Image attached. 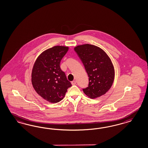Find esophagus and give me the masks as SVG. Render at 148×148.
I'll return each instance as SVG.
<instances>
[{
  "mask_svg": "<svg viewBox=\"0 0 148 148\" xmlns=\"http://www.w3.org/2000/svg\"><path fill=\"white\" fill-rule=\"evenodd\" d=\"M71 83H72V84L73 85H75L76 83V80L73 81H72V82H71Z\"/></svg>",
  "mask_w": 148,
  "mask_h": 148,
  "instance_id": "34e87169",
  "label": "esophagus"
}]
</instances>
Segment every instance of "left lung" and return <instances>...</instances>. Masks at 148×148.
Masks as SVG:
<instances>
[{
    "mask_svg": "<svg viewBox=\"0 0 148 148\" xmlns=\"http://www.w3.org/2000/svg\"><path fill=\"white\" fill-rule=\"evenodd\" d=\"M74 50L89 77L88 86L83 89L84 93L90 99L105 94L114 79V69L110 58L103 50L94 45H79Z\"/></svg>",
    "mask_w": 148,
    "mask_h": 148,
    "instance_id": "8db88e82",
    "label": "left lung"
}]
</instances>
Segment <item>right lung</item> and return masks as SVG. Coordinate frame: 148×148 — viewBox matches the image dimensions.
I'll return each instance as SVG.
<instances>
[{
	"label": "right lung",
	"mask_w": 148,
	"mask_h": 148,
	"mask_svg": "<svg viewBox=\"0 0 148 148\" xmlns=\"http://www.w3.org/2000/svg\"><path fill=\"white\" fill-rule=\"evenodd\" d=\"M68 47L54 46L38 56L34 64L32 82L37 93L45 100L56 103L62 100L72 86L60 68V62Z\"/></svg>",
	"instance_id": "right-lung-1"
}]
</instances>
